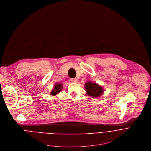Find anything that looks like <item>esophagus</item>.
Instances as JSON below:
<instances>
[{"label":"esophagus","mask_w":151,"mask_h":151,"mask_svg":"<svg viewBox=\"0 0 151 151\" xmlns=\"http://www.w3.org/2000/svg\"><path fill=\"white\" fill-rule=\"evenodd\" d=\"M71 81H72L73 83H76V82L77 81V80H76V78H71Z\"/></svg>","instance_id":"esophagus-1"}]
</instances>
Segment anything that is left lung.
Wrapping results in <instances>:
<instances>
[{
	"label": "left lung",
	"instance_id": "8db88e82",
	"mask_svg": "<svg viewBox=\"0 0 151 151\" xmlns=\"http://www.w3.org/2000/svg\"><path fill=\"white\" fill-rule=\"evenodd\" d=\"M85 89L88 96L94 98L99 97L104 93V89L101 86L91 81L87 82L85 84Z\"/></svg>",
	"mask_w": 151,
	"mask_h": 151
}]
</instances>
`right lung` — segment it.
<instances>
[{"label": "right lung", "instance_id": "obj_1", "mask_svg": "<svg viewBox=\"0 0 151 151\" xmlns=\"http://www.w3.org/2000/svg\"><path fill=\"white\" fill-rule=\"evenodd\" d=\"M62 87H63V85L61 84H56L54 86V88L53 89L52 91L51 92L50 94L53 96L54 95H56V94H58L61 91V89H62Z\"/></svg>", "mask_w": 151, "mask_h": 151}]
</instances>
